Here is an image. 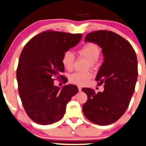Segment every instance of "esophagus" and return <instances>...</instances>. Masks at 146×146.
Listing matches in <instances>:
<instances>
[{
	"instance_id": "34e87169",
	"label": "esophagus",
	"mask_w": 146,
	"mask_h": 146,
	"mask_svg": "<svg viewBox=\"0 0 146 146\" xmlns=\"http://www.w3.org/2000/svg\"><path fill=\"white\" fill-rule=\"evenodd\" d=\"M78 90H79V91H82V87H81V86H78Z\"/></svg>"
}]
</instances>
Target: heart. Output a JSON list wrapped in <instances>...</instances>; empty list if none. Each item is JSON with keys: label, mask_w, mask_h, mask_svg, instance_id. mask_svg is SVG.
Instances as JSON below:
<instances>
[{"label": "heart", "mask_w": 146, "mask_h": 146, "mask_svg": "<svg viewBox=\"0 0 146 146\" xmlns=\"http://www.w3.org/2000/svg\"><path fill=\"white\" fill-rule=\"evenodd\" d=\"M100 47L94 43H89L84 45L79 50V54L89 62L91 67L95 66L97 60L100 55ZM62 63L64 68L67 70H72L74 64V56L70 51H66L64 53L62 58ZM92 78V74L90 72L86 73H73L69 77V81L74 84L82 86L88 82L89 79Z\"/></svg>", "instance_id": "obj_1"}]
</instances>
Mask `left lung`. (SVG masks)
Instances as JSON below:
<instances>
[{
	"label": "left lung",
	"mask_w": 146,
	"mask_h": 146,
	"mask_svg": "<svg viewBox=\"0 0 146 146\" xmlns=\"http://www.w3.org/2000/svg\"><path fill=\"white\" fill-rule=\"evenodd\" d=\"M84 42L102 48L103 62L96 80L98 85H105L103 92L97 94L90 88H82L88 98L82 111L91 122L107 125L118 121L129 106L138 77L137 55L129 41L111 31L89 33Z\"/></svg>",
	"instance_id": "left-lung-1"
}]
</instances>
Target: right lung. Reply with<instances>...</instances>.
<instances>
[{"instance_id": "right-lung-1", "label": "right lung", "mask_w": 146, "mask_h": 146, "mask_svg": "<svg viewBox=\"0 0 146 146\" xmlns=\"http://www.w3.org/2000/svg\"><path fill=\"white\" fill-rule=\"evenodd\" d=\"M82 34L56 31L40 33L27 43L19 57L17 70L19 92L24 110L38 124L57 122L64 115L66 105L78 92V86L54 84L64 77L62 63L64 53L75 47Z\"/></svg>"}]
</instances>
